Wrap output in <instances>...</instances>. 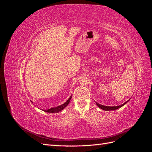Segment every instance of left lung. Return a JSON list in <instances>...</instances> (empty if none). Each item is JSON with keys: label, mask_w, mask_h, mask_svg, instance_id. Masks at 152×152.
I'll return each instance as SVG.
<instances>
[{"label": "left lung", "mask_w": 152, "mask_h": 152, "mask_svg": "<svg viewBox=\"0 0 152 152\" xmlns=\"http://www.w3.org/2000/svg\"><path fill=\"white\" fill-rule=\"evenodd\" d=\"M129 100H128L127 102H125L124 104H121V105L116 106V107H107V106L102 105V104H99V103H96V104H97L98 107L99 108H100L101 109H102V110H106V111H108V110H117V109H118V108H121V107H123V106H124V104H126V103L129 102Z\"/></svg>", "instance_id": "left-lung-1"}]
</instances>
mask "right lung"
Masks as SVG:
<instances>
[{"instance_id":"obj_1","label":"right lung","mask_w":152,"mask_h":152,"mask_svg":"<svg viewBox=\"0 0 152 152\" xmlns=\"http://www.w3.org/2000/svg\"><path fill=\"white\" fill-rule=\"evenodd\" d=\"M71 98H72V96L70 98H69V99L66 101L65 103L60 105V106H58V107L51 108L48 109V110H42L45 112H48V113H58V112H61V110H63L69 104V103H70V102Z\"/></svg>"}]
</instances>
